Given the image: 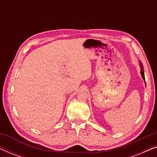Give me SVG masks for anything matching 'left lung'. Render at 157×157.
Instances as JSON below:
<instances>
[{
  "label": "left lung",
  "mask_w": 157,
  "mask_h": 157,
  "mask_svg": "<svg viewBox=\"0 0 157 157\" xmlns=\"http://www.w3.org/2000/svg\"><path fill=\"white\" fill-rule=\"evenodd\" d=\"M140 66H141V76H142V78H143V79L144 80H145V77H144V71H143V69H144V67H143V65H142V63H140Z\"/></svg>",
  "instance_id": "obj_1"
}]
</instances>
